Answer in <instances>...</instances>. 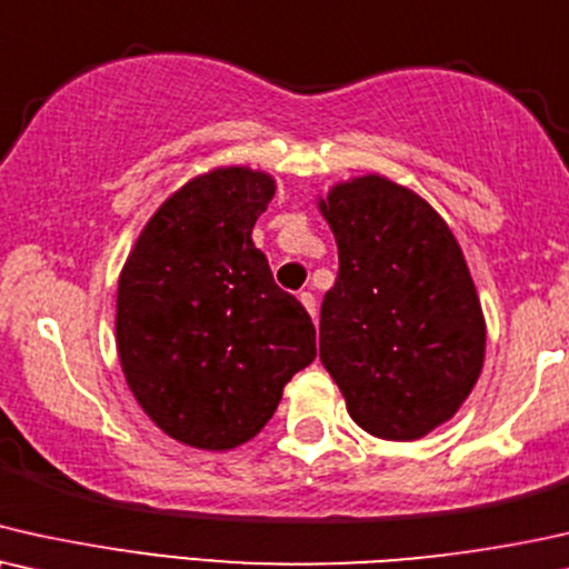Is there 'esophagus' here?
<instances>
[{
    "mask_svg": "<svg viewBox=\"0 0 569 569\" xmlns=\"http://www.w3.org/2000/svg\"><path fill=\"white\" fill-rule=\"evenodd\" d=\"M299 301H301V305H305V309H307L309 315L317 317V301H315L312 293H309V291H301V293H299Z\"/></svg>",
    "mask_w": 569,
    "mask_h": 569,
    "instance_id": "esophagus-1",
    "label": "esophagus"
}]
</instances>
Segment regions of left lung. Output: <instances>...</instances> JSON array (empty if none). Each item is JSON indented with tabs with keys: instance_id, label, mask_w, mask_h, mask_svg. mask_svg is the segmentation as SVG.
I'll use <instances>...</instances> for the list:
<instances>
[{
	"instance_id": "8db88e82",
	"label": "left lung",
	"mask_w": 569,
	"mask_h": 569,
	"mask_svg": "<svg viewBox=\"0 0 569 569\" xmlns=\"http://www.w3.org/2000/svg\"><path fill=\"white\" fill-rule=\"evenodd\" d=\"M338 244L320 312V361L351 419L372 437L413 442L471 396L487 320L463 249L413 189L363 173L317 197Z\"/></svg>"
}]
</instances>
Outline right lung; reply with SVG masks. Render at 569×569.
Listing matches in <instances>:
<instances>
[{"label": "right lung", "instance_id": "obj_1", "mask_svg": "<svg viewBox=\"0 0 569 569\" xmlns=\"http://www.w3.org/2000/svg\"><path fill=\"white\" fill-rule=\"evenodd\" d=\"M276 179L249 166L192 177L150 216L119 272L117 351L148 419L197 450H231L315 361V325L254 247Z\"/></svg>", "mask_w": 569, "mask_h": 569}]
</instances>
